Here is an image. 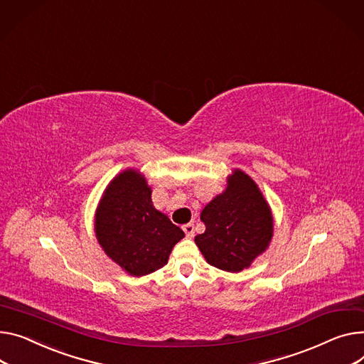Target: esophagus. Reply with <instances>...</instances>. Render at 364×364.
Wrapping results in <instances>:
<instances>
[{"mask_svg":"<svg viewBox=\"0 0 364 364\" xmlns=\"http://www.w3.org/2000/svg\"><path fill=\"white\" fill-rule=\"evenodd\" d=\"M183 231L186 232V235H187L188 238H191V237H195V224H191V223H188V224L183 225Z\"/></svg>","mask_w":364,"mask_h":364,"instance_id":"esophagus-1","label":"esophagus"}]
</instances>
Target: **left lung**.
<instances>
[{"label": "left lung", "mask_w": 364, "mask_h": 364, "mask_svg": "<svg viewBox=\"0 0 364 364\" xmlns=\"http://www.w3.org/2000/svg\"><path fill=\"white\" fill-rule=\"evenodd\" d=\"M206 230L195 237L206 262L227 272L247 269L269 247L274 216L259 186L241 169H232L227 187L202 210Z\"/></svg>", "instance_id": "8db88e82"}]
</instances>
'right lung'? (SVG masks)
Returning <instances> with one entry per match:
<instances>
[{"instance_id": "obj_1", "label": "right lung", "mask_w": 364, "mask_h": 364, "mask_svg": "<svg viewBox=\"0 0 364 364\" xmlns=\"http://www.w3.org/2000/svg\"><path fill=\"white\" fill-rule=\"evenodd\" d=\"M95 235L121 269L132 277H143L168 263L184 232L155 209L152 188L144 176L127 168L102 193L95 212Z\"/></svg>"}]
</instances>
